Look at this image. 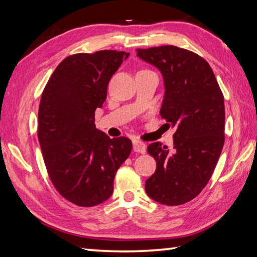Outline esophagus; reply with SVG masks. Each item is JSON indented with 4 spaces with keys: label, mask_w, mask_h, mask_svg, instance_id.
<instances>
[{
    "label": "esophagus",
    "mask_w": 257,
    "mask_h": 257,
    "mask_svg": "<svg viewBox=\"0 0 257 257\" xmlns=\"http://www.w3.org/2000/svg\"><path fill=\"white\" fill-rule=\"evenodd\" d=\"M133 146H134V151L137 152V153L144 154L146 152V146L144 143L141 141H137V139H135V141L133 142Z\"/></svg>",
    "instance_id": "esophagus-1"
}]
</instances>
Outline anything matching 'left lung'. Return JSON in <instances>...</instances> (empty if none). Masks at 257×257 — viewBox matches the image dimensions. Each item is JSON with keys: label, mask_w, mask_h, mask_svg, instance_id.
Masks as SVG:
<instances>
[{"label": "left lung", "mask_w": 257, "mask_h": 257, "mask_svg": "<svg viewBox=\"0 0 257 257\" xmlns=\"http://www.w3.org/2000/svg\"><path fill=\"white\" fill-rule=\"evenodd\" d=\"M164 80L161 118L176 127L173 150L160 143L147 146L156 170L145 182L155 202L168 206L191 201L211 179L224 144V98L214 73L194 52L173 45L137 49Z\"/></svg>", "instance_id": "left-lung-1"}]
</instances>
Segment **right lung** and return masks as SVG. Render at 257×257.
<instances>
[{
  "label": "right lung",
  "mask_w": 257,
  "mask_h": 257,
  "mask_svg": "<svg viewBox=\"0 0 257 257\" xmlns=\"http://www.w3.org/2000/svg\"><path fill=\"white\" fill-rule=\"evenodd\" d=\"M128 56L113 50L69 55L43 90L38 141L46 170L61 196L78 206L110 198L115 173L132 152L129 138H110L94 122L108 81Z\"/></svg>",
  "instance_id": "right-lung-1"
}]
</instances>
